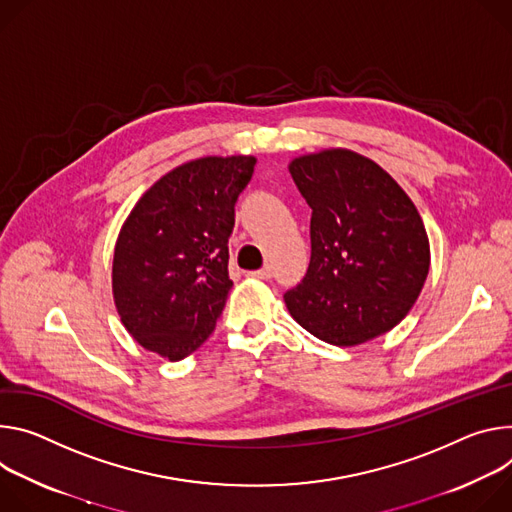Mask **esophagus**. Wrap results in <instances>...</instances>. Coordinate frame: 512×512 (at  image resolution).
Listing matches in <instances>:
<instances>
[{
  "label": "esophagus",
  "instance_id": "34e87169",
  "mask_svg": "<svg viewBox=\"0 0 512 512\" xmlns=\"http://www.w3.org/2000/svg\"><path fill=\"white\" fill-rule=\"evenodd\" d=\"M272 266H264V268H260V270H254V272H250V276H256V278H262V280H268V278H272Z\"/></svg>",
  "mask_w": 512,
  "mask_h": 512
}]
</instances>
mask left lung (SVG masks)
Segmentation results:
<instances>
[{"label": "left lung", "mask_w": 512, "mask_h": 512, "mask_svg": "<svg viewBox=\"0 0 512 512\" xmlns=\"http://www.w3.org/2000/svg\"><path fill=\"white\" fill-rule=\"evenodd\" d=\"M295 185L313 209L311 262L285 303L331 346L386 333L415 305L429 272L425 225L396 181L370 158L323 150L295 158Z\"/></svg>", "instance_id": "8db88e82"}]
</instances>
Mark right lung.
Instances as JSON below:
<instances>
[{
    "label": "right lung",
    "mask_w": 512,
    "mask_h": 512,
    "mask_svg": "<svg viewBox=\"0 0 512 512\" xmlns=\"http://www.w3.org/2000/svg\"><path fill=\"white\" fill-rule=\"evenodd\" d=\"M254 156H207L170 170L126 219L113 254V299L140 346L168 360L213 333L230 280L236 203Z\"/></svg>",
    "instance_id": "add662e5"
}]
</instances>
